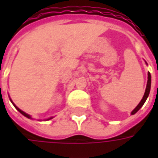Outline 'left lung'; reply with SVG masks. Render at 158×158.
<instances>
[{
  "label": "left lung",
  "instance_id": "8db88e82",
  "mask_svg": "<svg viewBox=\"0 0 158 158\" xmlns=\"http://www.w3.org/2000/svg\"><path fill=\"white\" fill-rule=\"evenodd\" d=\"M151 81H152V79H151V73H148V80H147V85H146V91H145V94H144V96H143V98L140 101V102L137 105L135 109L133 110L132 113H131V115H134L135 113H136L139 109H140V107L144 105V103L147 99V97L149 96V93H150V89H151Z\"/></svg>",
  "mask_w": 158,
  "mask_h": 158
}]
</instances>
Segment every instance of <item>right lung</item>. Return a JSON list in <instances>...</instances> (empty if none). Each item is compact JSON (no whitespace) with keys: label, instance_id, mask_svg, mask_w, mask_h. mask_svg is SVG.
<instances>
[{"label":"right lung","instance_id":"right-lung-1","mask_svg":"<svg viewBox=\"0 0 158 158\" xmlns=\"http://www.w3.org/2000/svg\"><path fill=\"white\" fill-rule=\"evenodd\" d=\"M10 101L12 102V100H11V99H10ZM12 104H13V106H15V108H16V109H17V110H18V111H19V113H22V114H23V116H25L26 118H31V116H30V115H29V114H27V113H24V112H23V111H22V110H21V109H19V107H18V106H16L15 104H14V103L12 102ZM52 118H50L46 119V120H50V119H52Z\"/></svg>","mask_w":158,"mask_h":158}]
</instances>
